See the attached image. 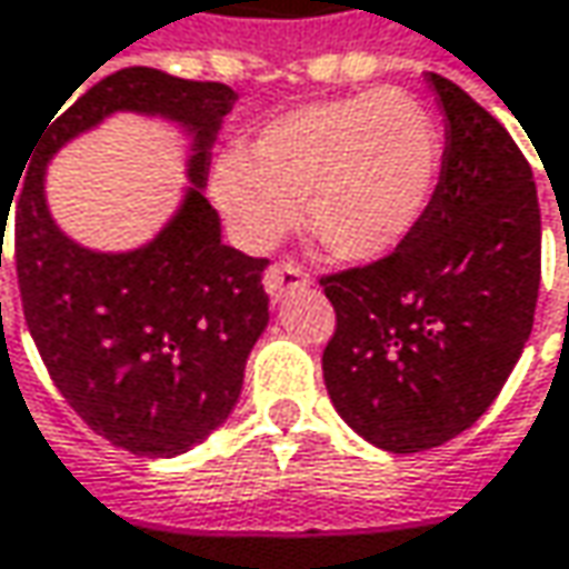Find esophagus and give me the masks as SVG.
<instances>
[{
	"mask_svg": "<svg viewBox=\"0 0 569 569\" xmlns=\"http://www.w3.org/2000/svg\"><path fill=\"white\" fill-rule=\"evenodd\" d=\"M263 286H267V296H270L273 302H280V299H286L289 292L306 289V286H309V277H306L292 260H280V263H273V267L267 270Z\"/></svg>",
	"mask_w": 569,
	"mask_h": 569,
	"instance_id": "34e87169",
	"label": "esophagus"
}]
</instances>
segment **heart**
Masks as SVG:
<instances>
[{
	"label": "heart",
	"instance_id": "heart-1",
	"mask_svg": "<svg viewBox=\"0 0 569 569\" xmlns=\"http://www.w3.org/2000/svg\"><path fill=\"white\" fill-rule=\"evenodd\" d=\"M435 177L431 118L409 92L386 86L267 121L251 153L218 157L209 192L248 251H270L309 202L318 241L338 260L370 263L416 228Z\"/></svg>",
	"mask_w": 569,
	"mask_h": 569
}]
</instances>
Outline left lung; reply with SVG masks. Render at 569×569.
Listing matches in <instances>:
<instances>
[{"mask_svg":"<svg viewBox=\"0 0 569 569\" xmlns=\"http://www.w3.org/2000/svg\"><path fill=\"white\" fill-rule=\"evenodd\" d=\"M445 157L431 202L396 251L325 277L321 353L338 416L373 448L416 453L467 431L506 386L535 325L541 209L512 134L438 73Z\"/></svg>","mask_w":569,"mask_h":569,"instance_id":"left-lung-1","label":"left lung"}]
</instances>
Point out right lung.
<instances>
[{"label": "right lung", "mask_w": 569, "mask_h": 569, "mask_svg": "<svg viewBox=\"0 0 569 569\" xmlns=\"http://www.w3.org/2000/svg\"><path fill=\"white\" fill-rule=\"evenodd\" d=\"M234 99L224 83L118 70L44 121L12 192L18 289L38 353L70 409L138 457H177L231 416L248 353L270 321L267 260L221 241V218L202 192ZM116 111L163 117L193 144L181 209L148 246L106 254L59 231L43 177L53 152Z\"/></svg>", "instance_id": "add662e5"}]
</instances>
